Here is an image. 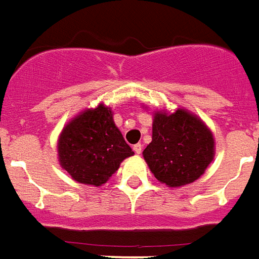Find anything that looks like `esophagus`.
Instances as JSON below:
<instances>
[{"label":"esophagus","mask_w":259,"mask_h":259,"mask_svg":"<svg viewBox=\"0 0 259 259\" xmlns=\"http://www.w3.org/2000/svg\"><path fill=\"white\" fill-rule=\"evenodd\" d=\"M133 151H135L137 155H140V154H141V151H143V145H141V144L133 145Z\"/></svg>","instance_id":"1"}]
</instances>
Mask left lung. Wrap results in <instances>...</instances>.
Returning a JSON list of instances; mask_svg holds the SVG:
<instances>
[{"label":"left lung","mask_w":259,"mask_h":259,"mask_svg":"<svg viewBox=\"0 0 259 259\" xmlns=\"http://www.w3.org/2000/svg\"><path fill=\"white\" fill-rule=\"evenodd\" d=\"M152 116V141L143 156L155 178L180 188L202 177L215 155L210 127L185 108L154 111Z\"/></svg>","instance_id":"1"}]
</instances>
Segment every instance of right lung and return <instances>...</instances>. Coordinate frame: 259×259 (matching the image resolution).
<instances>
[{"label":"right lung","instance_id":"add662e5","mask_svg":"<svg viewBox=\"0 0 259 259\" xmlns=\"http://www.w3.org/2000/svg\"><path fill=\"white\" fill-rule=\"evenodd\" d=\"M135 152L114 122L112 108L100 104L75 115L57 140L61 168L79 184L101 187Z\"/></svg>","mask_w":259,"mask_h":259}]
</instances>
